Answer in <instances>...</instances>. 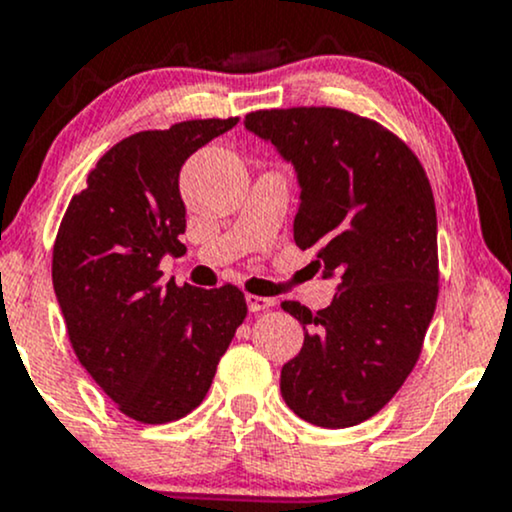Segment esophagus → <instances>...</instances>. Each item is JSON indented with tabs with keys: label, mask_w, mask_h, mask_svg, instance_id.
<instances>
[{
	"label": "esophagus",
	"mask_w": 512,
	"mask_h": 512,
	"mask_svg": "<svg viewBox=\"0 0 512 512\" xmlns=\"http://www.w3.org/2000/svg\"><path fill=\"white\" fill-rule=\"evenodd\" d=\"M245 301H248L250 313H262V310H269V308H272V305H274L272 298L252 296V293H248V296H245Z\"/></svg>",
	"instance_id": "obj_1"
}]
</instances>
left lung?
Here are the masks:
<instances>
[{
    "label": "left lung",
    "instance_id": "8db88e82",
    "mask_svg": "<svg viewBox=\"0 0 512 512\" xmlns=\"http://www.w3.org/2000/svg\"><path fill=\"white\" fill-rule=\"evenodd\" d=\"M245 127L293 163L301 204L293 240L339 276L334 301L310 313L281 397L308 424L346 428L378 414L404 385L438 301V221L431 182L397 134L342 108L255 110Z\"/></svg>",
    "mask_w": 512,
    "mask_h": 512
}]
</instances>
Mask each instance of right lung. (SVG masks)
<instances>
[{
    "instance_id": "1",
    "label": "right lung",
    "mask_w": 512,
    "mask_h": 512,
    "mask_svg": "<svg viewBox=\"0 0 512 512\" xmlns=\"http://www.w3.org/2000/svg\"><path fill=\"white\" fill-rule=\"evenodd\" d=\"M238 125L185 120L117 142L72 197L52 248V284L79 363L122 414L178 421L207 397L216 366L248 315L233 284H163L166 252L182 255L180 168Z\"/></svg>"
}]
</instances>
